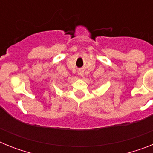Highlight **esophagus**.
<instances>
[{
    "instance_id": "obj_1",
    "label": "esophagus",
    "mask_w": 153,
    "mask_h": 153,
    "mask_svg": "<svg viewBox=\"0 0 153 153\" xmlns=\"http://www.w3.org/2000/svg\"><path fill=\"white\" fill-rule=\"evenodd\" d=\"M78 74H79L80 76H84V70H78Z\"/></svg>"
}]
</instances>
